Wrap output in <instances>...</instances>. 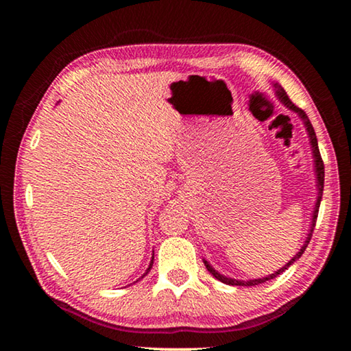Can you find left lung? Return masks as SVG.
Returning a JSON list of instances; mask_svg holds the SVG:
<instances>
[{"instance_id":"obj_1","label":"left lung","mask_w":351,"mask_h":351,"mask_svg":"<svg viewBox=\"0 0 351 351\" xmlns=\"http://www.w3.org/2000/svg\"><path fill=\"white\" fill-rule=\"evenodd\" d=\"M275 89H276V95L278 99L281 100V104H285L287 108L292 110V112H295L299 117L302 118V121H304L305 128H306V132H308V137H310V143H311V152H313V158H315V172H316V186H318V198H316V204H315V210H313V215H311V227H310V232L308 234H306V239L304 243V246L300 247V251L295 254L294 257L291 258L289 262L286 263L285 267H281L280 270L271 273V275L268 276H263V278H258V280H249V281H238V280H233V278H227L223 275H220L219 271H215L213 267H210V263L208 261H204V265L206 268H208V271L213 275L215 280L222 281L225 282V285H230V286H256V285H262V282H265L268 280H273V278H276L278 275H281L282 271L287 270L292 263L299 261V258L302 257V254L305 252L306 246H308L310 239H311V234H313V230H315V225H316V219H318V209H319V203H321V198H323V189H324V162H323V158H321V153H319V148H318V141H316V134H315V129L313 126H311L310 119L308 117H306V113L304 112V110L297 107V105H294L291 102V99L287 97L286 90L281 88V86L275 84Z\"/></svg>"}]
</instances>
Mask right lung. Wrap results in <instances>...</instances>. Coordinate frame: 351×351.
<instances>
[{
  "mask_svg": "<svg viewBox=\"0 0 351 351\" xmlns=\"http://www.w3.org/2000/svg\"><path fill=\"white\" fill-rule=\"evenodd\" d=\"M152 267H153V257H152V262H150V265H148V268H147V271H145V273H143V275H142V278H143V276H145V275H147V273L152 270ZM138 280H141V278H138Z\"/></svg>",
  "mask_w": 351,
  "mask_h": 351,
  "instance_id": "right-lung-1",
  "label": "right lung"
}]
</instances>
